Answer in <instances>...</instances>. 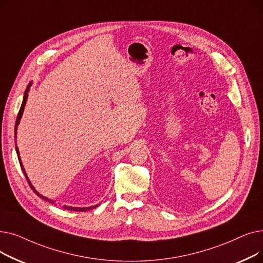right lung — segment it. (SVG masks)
Masks as SVG:
<instances>
[{
  "mask_svg": "<svg viewBox=\"0 0 263 263\" xmlns=\"http://www.w3.org/2000/svg\"><path fill=\"white\" fill-rule=\"evenodd\" d=\"M31 86H32V83H30V84L27 85V87H26V89H25V91H24V96H23V101H22V104H21L20 110H19L18 116H17V120H16V126H15V144H16V153H17V156H18V160H19V163H20L21 170H22V172H23V174H24V176H25V178H26L27 182H29V184H30L31 189L34 191L35 194H37V196H39L40 198H43L44 200H47V201H49L50 203H54V202H55L54 200H52V199H49L48 197H45L44 195H41L40 193H39V192H37V191H36V189L33 186V184L31 183L30 179H29V177H27V175H26V172H25V170H24V166H23V165H22V161H21V158H20V153H19V148H18V146H17V130H18V126H19V123H20V119H21V117H22V115H23V112H24V106H25V104H26V100H27V97H29V91H30V88H31ZM96 206H98V204L92 205V206H86V208H79V206H69V205H63V208H64V209H67V210H71V211H80V212H84V211H88V210H91V209L96 208Z\"/></svg>",
  "mask_w": 263,
  "mask_h": 263,
  "instance_id": "right-lung-1",
  "label": "right lung"
}]
</instances>
